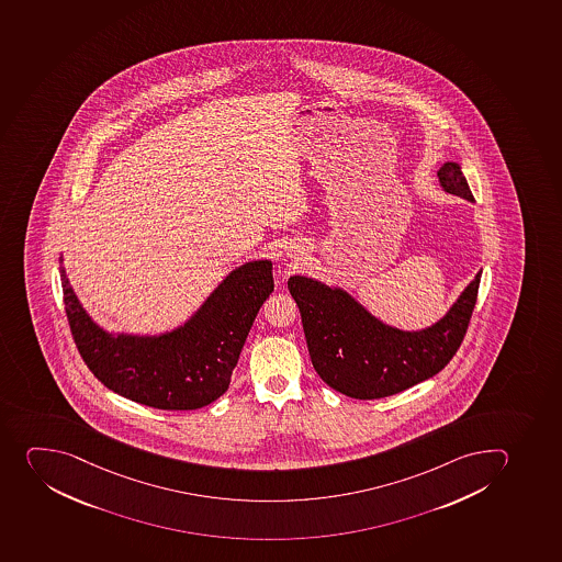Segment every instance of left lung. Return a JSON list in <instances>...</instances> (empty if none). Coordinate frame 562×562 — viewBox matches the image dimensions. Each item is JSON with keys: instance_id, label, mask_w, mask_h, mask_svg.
<instances>
[{"instance_id": "obj_1", "label": "left lung", "mask_w": 562, "mask_h": 562, "mask_svg": "<svg viewBox=\"0 0 562 562\" xmlns=\"http://www.w3.org/2000/svg\"><path fill=\"white\" fill-rule=\"evenodd\" d=\"M439 184L450 195L474 202L461 166L447 160ZM481 273L436 324L419 330L381 322L338 285L293 274L289 293L299 305L305 341L318 376L356 400L392 396L438 374L458 352L477 300Z\"/></svg>"}]
</instances>
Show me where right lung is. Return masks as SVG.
<instances>
[{"mask_svg":"<svg viewBox=\"0 0 562 562\" xmlns=\"http://www.w3.org/2000/svg\"><path fill=\"white\" fill-rule=\"evenodd\" d=\"M63 296L74 341L104 386L160 411H195L229 386L252 322L273 293V262L233 269L201 307L160 335L109 333L93 322L68 282L59 257Z\"/></svg>","mask_w":562,"mask_h":562,"instance_id":"obj_1","label":"right lung"}]
</instances>
